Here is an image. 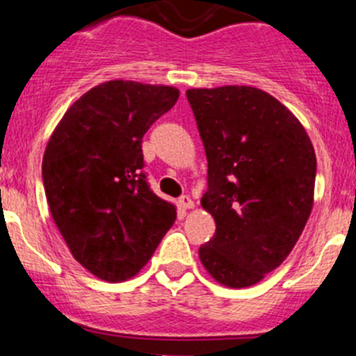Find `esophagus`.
Wrapping results in <instances>:
<instances>
[{
	"label": "esophagus",
	"instance_id": "esophagus-1",
	"mask_svg": "<svg viewBox=\"0 0 356 356\" xmlns=\"http://www.w3.org/2000/svg\"><path fill=\"white\" fill-rule=\"evenodd\" d=\"M180 207H181V209H185V210L194 209L193 197H191V196H181V197H180Z\"/></svg>",
	"mask_w": 356,
	"mask_h": 356
}]
</instances>
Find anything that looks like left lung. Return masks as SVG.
Instances as JSON below:
<instances>
[{
	"label": "left lung",
	"mask_w": 356,
	"mask_h": 356,
	"mask_svg": "<svg viewBox=\"0 0 356 356\" xmlns=\"http://www.w3.org/2000/svg\"><path fill=\"white\" fill-rule=\"evenodd\" d=\"M209 160L201 207L216 235L200 260L217 284L251 287L284 262L314 207L316 151L291 110L250 85L188 89Z\"/></svg>",
	"instance_id": "8db88e82"
}]
</instances>
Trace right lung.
Masks as SVG:
<instances>
[{
    "mask_svg": "<svg viewBox=\"0 0 356 356\" xmlns=\"http://www.w3.org/2000/svg\"><path fill=\"white\" fill-rule=\"evenodd\" d=\"M180 90L110 80L72 103L44 151L49 212L78 264L110 284L127 282L149 262L176 207L143 175V137L172 108Z\"/></svg>",
    "mask_w": 356,
    "mask_h": 356,
    "instance_id": "obj_1",
    "label": "right lung"
}]
</instances>
